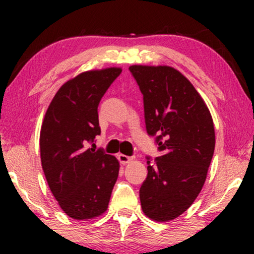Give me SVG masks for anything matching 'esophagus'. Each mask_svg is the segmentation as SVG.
I'll return each instance as SVG.
<instances>
[{
    "label": "esophagus",
    "instance_id": "esophagus-1",
    "mask_svg": "<svg viewBox=\"0 0 254 254\" xmlns=\"http://www.w3.org/2000/svg\"><path fill=\"white\" fill-rule=\"evenodd\" d=\"M118 158H119L120 163H123V164H126V163H129V162L131 161V159H133V157H131V156H126V155H123V154L118 155Z\"/></svg>",
    "mask_w": 254,
    "mask_h": 254
}]
</instances>
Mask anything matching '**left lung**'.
I'll list each match as a JSON object with an SVG mask.
<instances>
[{"mask_svg":"<svg viewBox=\"0 0 254 254\" xmlns=\"http://www.w3.org/2000/svg\"><path fill=\"white\" fill-rule=\"evenodd\" d=\"M143 95L145 128L161 156H147L140 189L143 213L165 222L189 209L202 189L215 149L209 110L185 76L168 65H131Z\"/></svg>","mask_w":254,"mask_h":254,"instance_id":"obj_1","label":"left lung"}]
</instances>
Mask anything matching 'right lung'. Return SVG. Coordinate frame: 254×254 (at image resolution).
I'll list each match as a JSON object with an SVG mask.
<instances>
[{
  "mask_svg": "<svg viewBox=\"0 0 254 254\" xmlns=\"http://www.w3.org/2000/svg\"><path fill=\"white\" fill-rule=\"evenodd\" d=\"M120 74V68L82 72L61 86L45 116L41 165L61 209L75 220L107 209L119 175L118 159L95 150L93 142L100 135L99 102Z\"/></svg>",
  "mask_w": 254,
  "mask_h": 254,
  "instance_id": "1",
  "label": "right lung"
}]
</instances>
